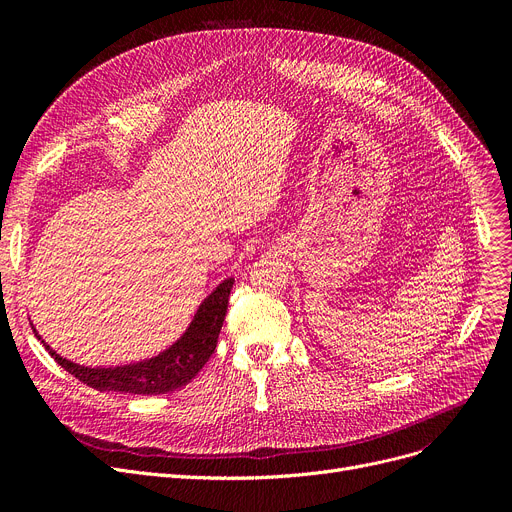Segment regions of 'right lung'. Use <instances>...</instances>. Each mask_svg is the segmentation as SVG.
<instances>
[{"label":"right lung","mask_w":512,"mask_h":512,"mask_svg":"<svg viewBox=\"0 0 512 512\" xmlns=\"http://www.w3.org/2000/svg\"><path fill=\"white\" fill-rule=\"evenodd\" d=\"M232 284L234 280L228 278L209 294L199 307L191 328L184 332V336L174 346H170L159 357L141 361L137 365L110 369L80 367L76 363H70L68 359H62L43 340L41 342L53 359L70 375H74L78 382L87 384L89 388H95L99 392L112 390L128 394H166L191 382L213 355L226 317ZM33 332L39 338L35 328Z\"/></svg>","instance_id":"obj_1"}]
</instances>
